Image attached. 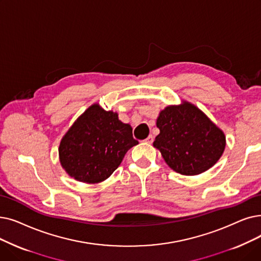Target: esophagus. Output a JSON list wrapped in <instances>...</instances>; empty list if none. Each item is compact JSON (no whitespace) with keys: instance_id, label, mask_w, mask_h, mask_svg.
<instances>
[{"instance_id":"esophagus-1","label":"esophagus","mask_w":261,"mask_h":261,"mask_svg":"<svg viewBox=\"0 0 261 261\" xmlns=\"http://www.w3.org/2000/svg\"><path fill=\"white\" fill-rule=\"evenodd\" d=\"M145 142H146V143H148V144H152V142H153V137H152V135L150 134L149 137L145 140Z\"/></svg>"}]
</instances>
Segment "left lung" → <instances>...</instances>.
I'll list each match as a JSON object with an SVG mask.
<instances>
[{
  "instance_id": "obj_1",
  "label": "left lung",
  "mask_w": 261,
  "mask_h": 261,
  "mask_svg": "<svg viewBox=\"0 0 261 261\" xmlns=\"http://www.w3.org/2000/svg\"><path fill=\"white\" fill-rule=\"evenodd\" d=\"M153 146L175 172L193 176L212 167L225 149V135L195 106L185 102L161 111Z\"/></svg>"
}]
</instances>
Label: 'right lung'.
I'll return each mask as SVG.
<instances>
[{
    "mask_svg": "<svg viewBox=\"0 0 261 261\" xmlns=\"http://www.w3.org/2000/svg\"><path fill=\"white\" fill-rule=\"evenodd\" d=\"M138 144L130 124L121 122L116 113L94 105L63 138L59 149L61 164L77 181L101 182L120 165L131 147Z\"/></svg>",
    "mask_w": 261,
    "mask_h": 261,
    "instance_id": "add662e5",
    "label": "right lung"
}]
</instances>
